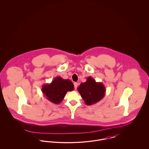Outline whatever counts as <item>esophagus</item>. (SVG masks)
<instances>
[{
  "mask_svg": "<svg viewBox=\"0 0 149 149\" xmlns=\"http://www.w3.org/2000/svg\"><path fill=\"white\" fill-rule=\"evenodd\" d=\"M74 88L75 89H77V87H78V83H74Z\"/></svg>",
  "mask_w": 149,
  "mask_h": 149,
  "instance_id": "1",
  "label": "esophagus"
}]
</instances>
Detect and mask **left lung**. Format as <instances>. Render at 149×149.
Segmentation results:
<instances>
[{"label":"left lung","instance_id":"1","mask_svg":"<svg viewBox=\"0 0 149 149\" xmlns=\"http://www.w3.org/2000/svg\"><path fill=\"white\" fill-rule=\"evenodd\" d=\"M77 89L88 106L95 104L103 99L106 91L102 83L96 82L91 77H88L85 82L81 83Z\"/></svg>","mask_w":149,"mask_h":149}]
</instances>
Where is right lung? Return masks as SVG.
<instances>
[{"instance_id": "right-lung-1", "label": "right lung", "mask_w": 149, "mask_h": 149, "mask_svg": "<svg viewBox=\"0 0 149 149\" xmlns=\"http://www.w3.org/2000/svg\"><path fill=\"white\" fill-rule=\"evenodd\" d=\"M74 89L73 83L69 79H63L57 77L50 84H45L42 87V92L46 99L55 104L60 103L68 91Z\"/></svg>"}]
</instances>
